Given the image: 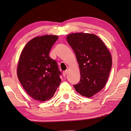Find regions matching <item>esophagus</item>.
<instances>
[{"label":"esophagus","mask_w":131,"mask_h":131,"mask_svg":"<svg viewBox=\"0 0 131 131\" xmlns=\"http://www.w3.org/2000/svg\"><path fill=\"white\" fill-rule=\"evenodd\" d=\"M68 70H67L64 71V72H63V76L65 77L66 75H67V74L68 73Z\"/></svg>","instance_id":"34e87169"}]
</instances>
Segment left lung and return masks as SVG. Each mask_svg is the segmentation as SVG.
I'll return each instance as SVG.
<instances>
[{"label": "left lung", "mask_w": 131, "mask_h": 131, "mask_svg": "<svg viewBox=\"0 0 131 131\" xmlns=\"http://www.w3.org/2000/svg\"><path fill=\"white\" fill-rule=\"evenodd\" d=\"M67 40L74 51L80 68V81L74 88L82 96L92 97L106 84L112 66V55L94 34L70 33Z\"/></svg>", "instance_id": "left-lung-1"}]
</instances>
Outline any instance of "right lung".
<instances>
[{
  "label": "right lung",
  "instance_id": "right-lung-1",
  "mask_svg": "<svg viewBox=\"0 0 131 131\" xmlns=\"http://www.w3.org/2000/svg\"><path fill=\"white\" fill-rule=\"evenodd\" d=\"M58 36L45 35L27 42L19 56L17 67L18 80L34 100L44 102L52 98L61 84L56 61L49 52Z\"/></svg>",
  "mask_w": 131,
  "mask_h": 131
}]
</instances>
